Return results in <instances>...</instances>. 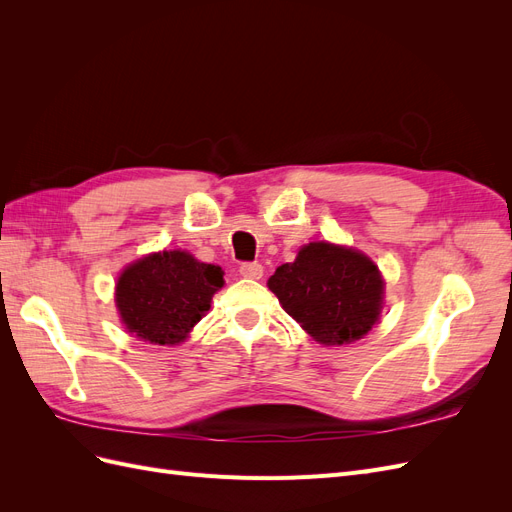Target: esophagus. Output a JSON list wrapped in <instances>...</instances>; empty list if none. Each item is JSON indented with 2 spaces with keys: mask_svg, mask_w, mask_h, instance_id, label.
I'll return each mask as SVG.
<instances>
[{
  "mask_svg": "<svg viewBox=\"0 0 512 512\" xmlns=\"http://www.w3.org/2000/svg\"><path fill=\"white\" fill-rule=\"evenodd\" d=\"M239 273L243 277H247V280H260L262 265H260V262H243V265L239 267Z\"/></svg>",
  "mask_w": 512,
  "mask_h": 512,
  "instance_id": "obj_1",
  "label": "esophagus"
}]
</instances>
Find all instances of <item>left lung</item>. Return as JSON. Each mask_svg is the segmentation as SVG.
<instances>
[{"label": "left lung", "instance_id": "left-lung-1", "mask_svg": "<svg viewBox=\"0 0 512 512\" xmlns=\"http://www.w3.org/2000/svg\"><path fill=\"white\" fill-rule=\"evenodd\" d=\"M286 314L322 346L361 339L380 320L384 280L374 260L327 241L303 245L267 282Z\"/></svg>", "mask_w": 512, "mask_h": 512}]
</instances>
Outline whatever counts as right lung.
I'll return each mask as SVG.
<instances>
[{
	"instance_id": "1",
	"label": "right lung",
	"mask_w": 512,
	"mask_h": 512,
	"mask_svg": "<svg viewBox=\"0 0 512 512\" xmlns=\"http://www.w3.org/2000/svg\"><path fill=\"white\" fill-rule=\"evenodd\" d=\"M222 286V267L200 262L190 252L164 250L123 269L115 303L128 333L156 346H177L209 312Z\"/></svg>"
}]
</instances>
